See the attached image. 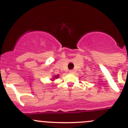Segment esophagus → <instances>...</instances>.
I'll return each mask as SVG.
<instances>
[{
    "label": "esophagus",
    "mask_w": 128,
    "mask_h": 128,
    "mask_svg": "<svg viewBox=\"0 0 128 128\" xmlns=\"http://www.w3.org/2000/svg\"><path fill=\"white\" fill-rule=\"evenodd\" d=\"M69 72L70 73H74V70H69Z\"/></svg>",
    "instance_id": "esophagus-1"
}]
</instances>
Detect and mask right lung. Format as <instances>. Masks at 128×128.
Listing matches in <instances>:
<instances>
[{
	"label": "right lung",
	"instance_id": "obj_1",
	"mask_svg": "<svg viewBox=\"0 0 128 128\" xmlns=\"http://www.w3.org/2000/svg\"><path fill=\"white\" fill-rule=\"evenodd\" d=\"M54 77H55V78H57L58 77V75H57V76H54Z\"/></svg>",
	"mask_w": 128,
	"mask_h": 128
}]
</instances>
